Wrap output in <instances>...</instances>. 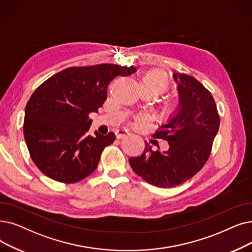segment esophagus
I'll return each instance as SVG.
<instances>
[{
    "mask_svg": "<svg viewBox=\"0 0 252 252\" xmlns=\"http://www.w3.org/2000/svg\"><path fill=\"white\" fill-rule=\"evenodd\" d=\"M115 135H116L117 139H124V138H126L129 134L126 132V129H117L115 132Z\"/></svg>",
    "mask_w": 252,
    "mask_h": 252,
    "instance_id": "34e87169",
    "label": "esophagus"
}]
</instances>
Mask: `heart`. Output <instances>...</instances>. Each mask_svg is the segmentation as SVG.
<instances>
[{
	"label": "heart",
	"instance_id": "1",
	"mask_svg": "<svg viewBox=\"0 0 252 252\" xmlns=\"http://www.w3.org/2000/svg\"><path fill=\"white\" fill-rule=\"evenodd\" d=\"M142 86H143V90L153 91L159 94L168 89L169 82L166 76L162 73L158 71H150L146 73L143 79H142ZM146 117V115L142 116V118Z\"/></svg>",
	"mask_w": 252,
	"mask_h": 252
}]
</instances>
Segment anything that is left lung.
I'll return each mask as SVG.
<instances>
[{
  "label": "left lung",
  "instance_id": "1",
  "mask_svg": "<svg viewBox=\"0 0 252 252\" xmlns=\"http://www.w3.org/2000/svg\"><path fill=\"white\" fill-rule=\"evenodd\" d=\"M179 109L152 135L168 141L167 151L152 150L146 142L140 157L129 158L134 172L147 183L169 189L189 180L210 157L220 117L211 93L192 76L174 73Z\"/></svg>",
  "mask_w": 252,
  "mask_h": 252
}]
</instances>
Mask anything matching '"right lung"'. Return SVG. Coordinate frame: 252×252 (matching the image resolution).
<instances>
[{
	"label": "right lung",
	"instance_id": "1",
	"mask_svg": "<svg viewBox=\"0 0 252 252\" xmlns=\"http://www.w3.org/2000/svg\"><path fill=\"white\" fill-rule=\"evenodd\" d=\"M136 71L133 65L114 63L71 67L32 93L26 106L24 135L30 156L43 174L62 183H75L96 169L115 135L95 132L91 136L89 115L106 101L109 83Z\"/></svg>",
	"mask_w": 252,
	"mask_h": 252
}]
</instances>
